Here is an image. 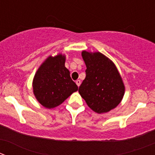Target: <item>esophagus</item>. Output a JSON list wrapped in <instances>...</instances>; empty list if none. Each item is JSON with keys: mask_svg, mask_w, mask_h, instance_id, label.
<instances>
[{"mask_svg": "<svg viewBox=\"0 0 155 155\" xmlns=\"http://www.w3.org/2000/svg\"><path fill=\"white\" fill-rule=\"evenodd\" d=\"M75 82H76L77 85H78L79 87V86H80V84H81V81L80 80H77Z\"/></svg>", "mask_w": 155, "mask_h": 155, "instance_id": "34e87169", "label": "esophagus"}]
</instances>
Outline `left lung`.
<instances>
[{
	"instance_id": "8db88e82",
	"label": "left lung",
	"mask_w": 155,
	"mask_h": 155,
	"mask_svg": "<svg viewBox=\"0 0 155 155\" xmlns=\"http://www.w3.org/2000/svg\"><path fill=\"white\" fill-rule=\"evenodd\" d=\"M85 78L79 87L81 96L97 113L109 112L124 97L125 87L116 66L101 53L82 52Z\"/></svg>"
}]
</instances>
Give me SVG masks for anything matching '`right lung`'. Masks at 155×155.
Instances as JSON below:
<instances>
[{
  "label": "right lung",
  "mask_w": 155,
  "mask_h": 155,
  "mask_svg": "<svg viewBox=\"0 0 155 155\" xmlns=\"http://www.w3.org/2000/svg\"><path fill=\"white\" fill-rule=\"evenodd\" d=\"M33 92L44 107L58 106L78 87L65 68V56L50 57L40 66L33 80Z\"/></svg>",
  "instance_id": "add662e5"
}]
</instances>
